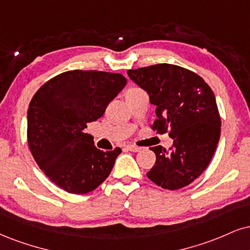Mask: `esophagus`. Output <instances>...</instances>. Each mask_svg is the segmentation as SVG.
Here are the masks:
<instances>
[{
    "label": "esophagus",
    "mask_w": 250,
    "mask_h": 250,
    "mask_svg": "<svg viewBox=\"0 0 250 250\" xmlns=\"http://www.w3.org/2000/svg\"><path fill=\"white\" fill-rule=\"evenodd\" d=\"M125 149L129 150V151H133V152H137V151H140V150H141L140 146H133V144H129V146H125Z\"/></svg>",
    "instance_id": "34e87169"
}]
</instances>
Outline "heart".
Instances as JSON below:
<instances>
[{"mask_svg":"<svg viewBox=\"0 0 250 250\" xmlns=\"http://www.w3.org/2000/svg\"><path fill=\"white\" fill-rule=\"evenodd\" d=\"M136 89H137V88H131V89H129L128 92H133V91H136ZM128 92H127V93H128Z\"/></svg>","mask_w":250,"mask_h":250,"instance_id":"1","label":"heart"}]
</instances>
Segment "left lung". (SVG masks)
Segmentation results:
<instances>
[{
	"instance_id": "obj_1",
	"label": "left lung",
	"mask_w": 250,
	"mask_h": 250,
	"mask_svg": "<svg viewBox=\"0 0 250 250\" xmlns=\"http://www.w3.org/2000/svg\"><path fill=\"white\" fill-rule=\"evenodd\" d=\"M128 76L156 107L152 129L170 130L173 146L150 148L156 163L146 173L155 184L178 190L191 184L209 164L220 138L221 120L214 93L201 77L177 65L129 70Z\"/></svg>"
}]
</instances>
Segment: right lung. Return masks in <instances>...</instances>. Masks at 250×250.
<instances>
[{
  "instance_id": "obj_1",
  "label": "right lung",
  "mask_w": 250,
  "mask_h": 250,
  "mask_svg": "<svg viewBox=\"0 0 250 250\" xmlns=\"http://www.w3.org/2000/svg\"><path fill=\"white\" fill-rule=\"evenodd\" d=\"M127 79L119 73L68 71L45 83L28 109V143L41 170L68 193L95 190L112 171L121 149L102 151L86 134L104 115Z\"/></svg>"
}]
</instances>
